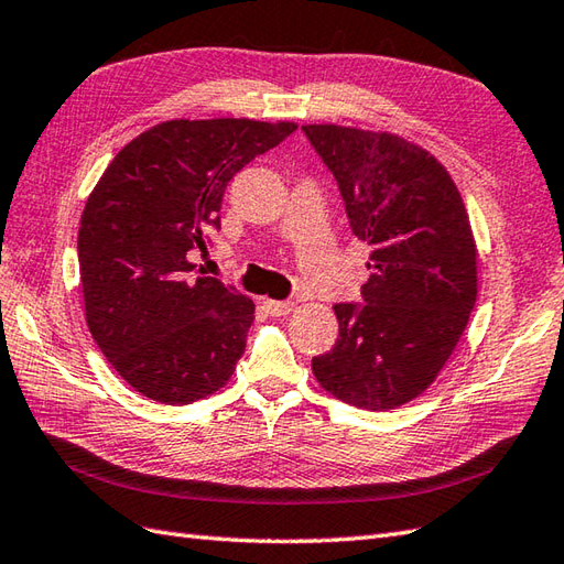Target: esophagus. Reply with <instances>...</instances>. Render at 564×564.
I'll use <instances>...</instances> for the list:
<instances>
[{
    "mask_svg": "<svg viewBox=\"0 0 564 564\" xmlns=\"http://www.w3.org/2000/svg\"><path fill=\"white\" fill-rule=\"evenodd\" d=\"M262 306H265L270 316H286L294 311V302H274V299H265Z\"/></svg>",
    "mask_w": 564,
    "mask_h": 564,
    "instance_id": "1",
    "label": "esophagus"
}]
</instances>
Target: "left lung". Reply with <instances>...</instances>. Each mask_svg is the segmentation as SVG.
<instances>
[{
  "label": "left lung",
  "instance_id": "obj_1",
  "mask_svg": "<svg viewBox=\"0 0 564 564\" xmlns=\"http://www.w3.org/2000/svg\"><path fill=\"white\" fill-rule=\"evenodd\" d=\"M302 130L340 187L352 234L371 248L361 304L333 306L340 333L311 369L343 403L393 410L436 379L468 325L478 250L466 205L440 161L403 137Z\"/></svg>",
  "mask_w": 564,
  "mask_h": 564
}]
</instances>
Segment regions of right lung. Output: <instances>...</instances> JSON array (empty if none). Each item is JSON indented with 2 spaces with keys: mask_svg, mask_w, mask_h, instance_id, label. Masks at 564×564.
<instances>
[{
  "mask_svg": "<svg viewBox=\"0 0 564 564\" xmlns=\"http://www.w3.org/2000/svg\"><path fill=\"white\" fill-rule=\"evenodd\" d=\"M296 130L246 118L169 120L122 147L86 199L79 272L86 325L134 391L187 405L231 379L253 302L191 253L219 231L229 181Z\"/></svg>",
  "mask_w": 564,
  "mask_h": 564,
  "instance_id": "1",
  "label": "right lung"
}]
</instances>
